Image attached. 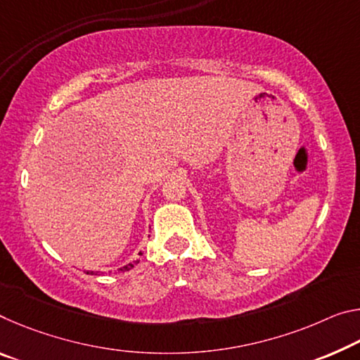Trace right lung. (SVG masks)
I'll return each instance as SVG.
<instances>
[{"instance_id":"1","label":"right lung","mask_w":360,"mask_h":360,"mask_svg":"<svg viewBox=\"0 0 360 360\" xmlns=\"http://www.w3.org/2000/svg\"><path fill=\"white\" fill-rule=\"evenodd\" d=\"M136 264H138V261H133V262H129V264H127V266L123 267V271H128V269H131V267H134ZM91 274H93V272H91Z\"/></svg>"}]
</instances>
